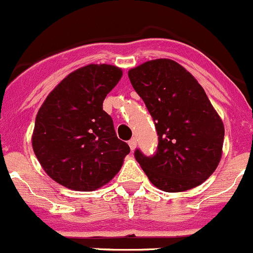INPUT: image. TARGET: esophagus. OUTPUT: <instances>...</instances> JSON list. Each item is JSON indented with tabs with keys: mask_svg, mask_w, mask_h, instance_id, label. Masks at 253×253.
<instances>
[{
	"mask_svg": "<svg viewBox=\"0 0 253 253\" xmlns=\"http://www.w3.org/2000/svg\"><path fill=\"white\" fill-rule=\"evenodd\" d=\"M128 146H129V148H131V151H133L134 148H136V146H137L136 138H131V140L128 141Z\"/></svg>",
	"mask_w": 253,
	"mask_h": 253,
	"instance_id": "1",
	"label": "esophagus"
}]
</instances>
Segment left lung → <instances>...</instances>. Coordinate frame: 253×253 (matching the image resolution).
Listing matches in <instances>:
<instances>
[{
	"label": "left lung",
	"mask_w": 253,
	"mask_h": 253,
	"mask_svg": "<svg viewBox=\"0 0 253 253\" xmlns=\"http://www.w3.org/2000/svg\"><path fill=\"white\" fill-rule=\"evenodd\" d=\"M128 77L159 134L155 156L134 152L148 180L165 192H182L204 183L221 161L225 127L201 84L169 58L131 68Z\"/></svg>",
	"instance_id": "8db88e82"
}]
</instances>
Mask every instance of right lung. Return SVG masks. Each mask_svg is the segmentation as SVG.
Here are the masks:
<instances>
[{
    "label": "right lung",
    "instance_id": "right-lung-1",
    "mask_svg": "<svg viewBox=\"0 0 253 253\" xmlns=\"http://www.w3.org/2000/svg\"><path fill=\"white\" fill-rule=\"evenodd\" d=\"M121 77L117 66H84L67 75L40 107L32 148L44 172L60 185L89 192L121 169L129 147L117 138L102 108Z\"/></svg>",
    "mask_w": 253,
    "mask_h": 253
}]
</instances>
